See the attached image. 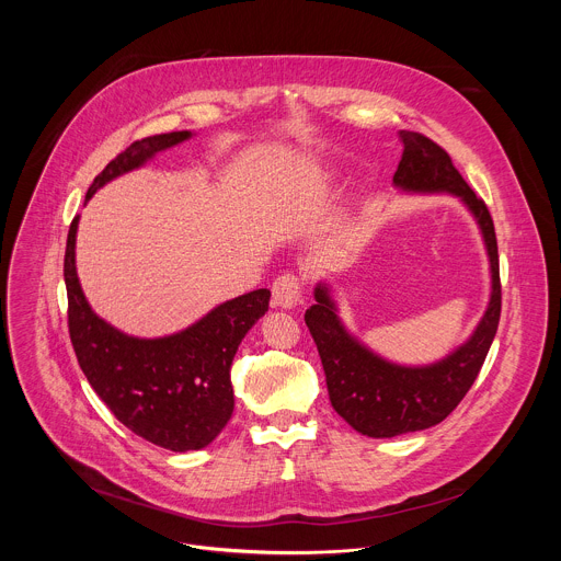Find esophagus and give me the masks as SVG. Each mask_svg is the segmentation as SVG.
Returning a JSON list of instances; mask_svg holds the SVG:
<instances>
[{
	"mask_svg": "<svg viewBox=\"0 0 561 561\" xmlns=\"http://www.w3.org/2000/svg\"><path fill=\"white\" fill-rule=\"evenodd\" d=\"M304 282L295 273H284L273 282V306L293 308L301 297Z\"/></svg>",
	"mask_w": 561,
	"mask_h": 561,
	"instance_id": "esophagus-1",
	"label": "esophagus"
}]
</instances>
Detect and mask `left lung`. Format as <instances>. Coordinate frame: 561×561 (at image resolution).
Here are the masks:
<instances>
[{"mask_svg":"<svg viewBox=\"0 0 561 561\" xmlns=\"http://www.w3.org/2000/svg\"><path fill=\"white\" fill-rule=\"evenodd\" d=\"M404 141L392 184L407 193H450L459 197L484 234L491 262V301L466 344L428 366H399L386 362L340 322L337 306L327 284H317L314 301L304 319L327 373L331 404L357 433L394 437L444 422L466 397L495 340L502 312L500 255L493 217L453 167L450 154L415 130L399 133Z\"/></svg>","mask_w":561,"mask_h":561,"instance_id":"8db88e82","label":"left lung"}]
</instances>
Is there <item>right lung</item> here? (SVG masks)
Segmentation results:
<instances>
[{
    "label": "right lung",
    "instance_id": "right-lung-1",
    "mask_svg": "<svg viewBox=\"0 0 561 561\" xmlns=\"http://www.w3.org/2000/svg\"><path fill=\"white\" fill-rule=\"evenodd\" d=\"M188 137L191 130H175L133 141L95 178L87 199L106 182L139 169L154 152ZM77 221L79 215L68 228L64 282L68 333L79 368L111 413L135 435L175 453L208 446L232 415L230 364L244 335L268 310L271 290L260 288L224 301L186 331L169 337L124 335L93 312L79 286Z\"/></svg>",
    "mask_w": 561,
    "mask_h": 561
}]
</instances>
